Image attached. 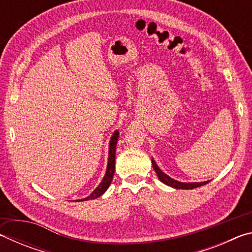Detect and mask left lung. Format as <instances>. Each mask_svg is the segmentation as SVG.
Here are the masks:
<instances>
[{
	"label": "left lung",
	"instance_id": "obj_1",
	"mask_svg": "<svg viewBox=\"0 0 252 252\" xmlns=\"http://www.w3.org/2000/svg\"><path fill=\"white\" fill-rule=\"evenodd\" d=\"M152 167L155 169L156 173L158 174V178H159V180L164 183V185H167L169 187H172L174 189H182V190H189V189H194V188H198V187H201L203 185H207L209 181H204V182H181V181H178V180H174L171 177H169L167 173H164L162 170L158 167L157 162L155 161V159L152 158Z\"/></svg>",
	"mask_w": 252,
	"mask_h": 252
}]
</instances>
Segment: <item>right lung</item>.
<instances>
[{
    "label": "right lung",
    "instance_id": "add662e5",
    "mask_svg": "<svg viewBox=\"0 0 252 252\" xmlns=\"http://www.w3.org/2000/svg\"><path fill=\"white\" fill-rule=\"evenodd\" d=\"M119 139V131L116 130L113 132L112 136L110 139V144H109V157H108V164H106V171L103 179L100 182V185L97 186L94 190L92 191V193L90 195H88L87 198L76 200V201H87V200H93L101 197L111 185V181L113 179V174H114V170H116V149H117V142Z\"/></svg>",
    "mask_w": 252,
    "mask_h": 252
}]
</instances>
